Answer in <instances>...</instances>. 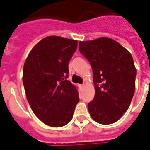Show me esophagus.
Here are the masks:
<instances>
[{"label": "esophagus", "mask_w": 150, "mask_h": 150, "mask_svg": "<svg viewBox=\"0 0 150 150\" xmlns=\"http://www.w3.org/2000/svg\"><path fill=\"white\" fill-rule=\"evenodd\" d=\"M84 87H85V86H84V85H80V86H79V88H80V89L81 90L83 89Z\"/></svg>", "instance_id": "esophagus-1"}]
</instances>
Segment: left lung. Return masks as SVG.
<instances>
[{"label": "left lung", "mask_w": 150, "mask_h": 150, "mask_svg": "<svg viewBox=\"0 0 150 150\" xmlns=\"http://www.w3.org/2000/svg\"><path fill=\"white\" fill-rule=\"evenodd\" d=\"M79 51L93 71L96 93L88 109L93 120L109 125L118 121L129 107L136 88V69L125 47L102 37L80 41Z\"/></svg>", "instance_id": "obj_1"}]
</instances>
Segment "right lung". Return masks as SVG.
Wrapping results in <instances>:
<instances>
[{
  "label": "right lung",
  "instance_id": "add662e5",
  "mask_svg": "<svg viewBox=\"0 0 150 150\" xmlns=\"http://www.w3.org/2000/svg\"><path fill=\"white\" fill-rule=\"evenodd\" d=\"M78 41L47 36L35 45L24 64L23 84L27 99L38 119L52 127L72 119L79 92L69 77V63Z\"/></svg>",
  "mask_w": 150,
  "mask_h": 150
}]
</instances>
